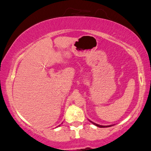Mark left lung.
<instances>
[{
  "instance_id": "8db88e82",
  "label": "left lung",
  "mask_w": 151,
  "mask_h": 151,
  "mask_svg": "<svg viewBox=\"0 0 151 151\" xmlns=\"http://www.w3.org/2000/svg\"><path fill=\"white\" fill-rule=\"evenodd\" d=\"M89 121H90V120H89ZM90 122H92V124H93L95 125V126H96L99 127H111V126H113V125H110V126H101V125H99V124H95V123L92 122H91V121H90Z\"/></svg>"
}]
</instances>
